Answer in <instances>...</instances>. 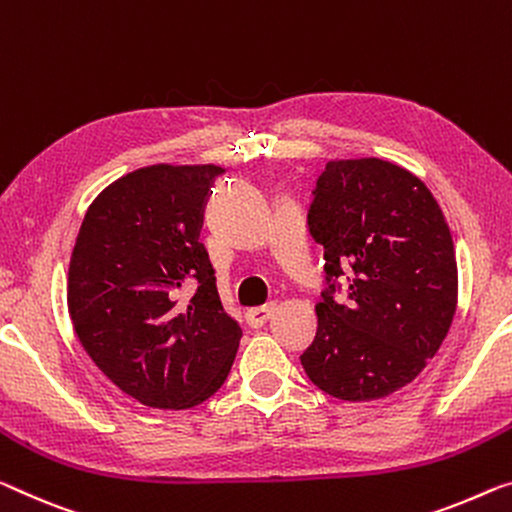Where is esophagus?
Here are the masks:
<instances>
[{
  "instance_id": "esophagus-1",
  "label": "esophagus",
  "mask_w": 512,
  "mask_h": 512,
  "mask_svg": "<svg viewBox=\"0 0 512 512\" xmlns=\"http://www.w3.org/2000/svg\"><path fill=\"white\" fill-rule=\"evenodd\" d=\"M272 311H274V306H272V304H270V306H258V309H249V311L245 313V320H247V325H249L251 329H258V327H263L265 322L270 320Z\"/></svg>"
}]
</instances>
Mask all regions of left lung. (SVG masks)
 <instances>
[{
    "label": "left lung",
    "instance_id": "1",
    "mask_svg": "<svg viewBox=\"0 0 512 512\" xmlns=\"http://www.w3.org/2000/svg\"><path fill=\"white\" fill-rule=\"evenodd\" d=\"M306 226L325 251L306 375L352 403L403 389L437 355L458 306L453 238L435 196L387 160L327 162ZM341 276L348 303L333 300Z\"/></svg>",
    "mask_w": 512,
    "mask_h": 512
}]
</instances>
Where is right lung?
I'll use <instances>...</instances> for the list:
<instances>
[{
    "label": "right lung",
    "instance_id": "obj_1",
    "mask_svg": "<svg viewBox=\"0 0 512 512\" xmlns=\"http://www.w3.org/2000/svg\"><path fill=\"white\" fill-rule=\"evenodd\" d=\"M215 164H155L102 190L68 267L75 334L102 373L141 405L187 410L222 387L240 327L219 302L199 242ZM190 287L193 297L180 301Z\"/></svg>",
    "mask_w": 512,
    "mask_h": 512
}]
</instances>
